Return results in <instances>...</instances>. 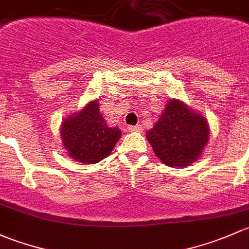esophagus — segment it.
<instances>
[{
  "mask_svg": "<svg viewBox=\"0 0 249 249\" xmlns=\"http://www.w3.org/2000/svg\"><path fill=\"white\" fill-rule=\"evenodd\" d=\"M128 130H129V132H142V125H139V124L129 125V127H128Z\"/></svg>",
  "mask_w": 249,
  "mask_h": 249,
  "instance_id": "34e87169",
  "label": "esophagus"
}]
</instances>
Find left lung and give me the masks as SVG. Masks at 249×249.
Returning <instances> with one entry per match:
<instances>
[{
    "label": "left lung",
    "instance_id": "obj_1",
    "mask_svg": "<svg viewBox=\"0 0 249 249\" xmlns=\"http://www.w3.org/2000/svg\"><path fill=\"white\" fill-rule=\"evenodd\" d=\"M209 133L205 117L189 110L182 102L171 99L146 138L164 164L182 168L200 157Z\"/></svg>",
    "mask_w": 249,
    "mask_h": 249
}]
</instances>
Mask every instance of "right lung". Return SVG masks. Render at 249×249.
<instances>
[{"mask_svg":"<svg viewBox=\"0 0 249 249\" xmlns=\"http://www.w3.org/2000/svg\"><path fill=\"white\" fill-rule=\"evenodd\" d=\"M61 137L69 156L85 164L107 158L121 138L117 127H107L99 112V104L91 102L74 116H68L61 127Z\"/></svg>","mask_w":249,"mask_h":249,"instance_id":"1","label":"right lung"}]
</instances>
